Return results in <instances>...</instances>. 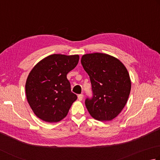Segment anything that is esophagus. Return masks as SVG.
<instances>
[{"label":"esophagus","mask_w":160,"mask_h":160,"mask_svg":"<svg viewBox=\"0 0 160 160\" xmlns=\"http://www.w3.org/2000/svg\"><path fill=\"white\" fill-rule=\"evenodd\" d=\"M78 100H79V101H82V98H83V94H78Z\"/></svg>","instance_id":"esophagus-1"}]
</instances>
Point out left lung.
<instances>
[{
  "label": "left lung",
  "mask_w": 160,
  "mask_h": 160,
  "mask_svg": "<svg viewBox=\"0 0 160 160\" xmlns=\"http://www.w3.org/2000/svg\"><path fill=\"white\" fill-rule=\"evenodd\" d=\"M81 63L92 84V97L85 99L87 109L96 120H112L122 110L130 94L126 67L120 60L103 53L83 55Z\"/></svg>",
  "instance_id": "left-lung-1"
}]
</instances>
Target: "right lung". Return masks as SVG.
<instances>
[{
    "mask_svg": "<svg viewBox=\"0 0 160 160\" xmlns=\"http://www.w3.org/2000/svg\"><path fill=\"white\" fill-rule=\"evenodd\" d=\"M78 61V55L52 54L32 69L26 82V94L38 118L48 122H57L67 115L78 97L71 92L66 75Z\"/></svg>",
    "mask_w": 160,
    "mask_h": 160,
    "instance_id": "1",
    "label": "right lung"
}]
</instances>
